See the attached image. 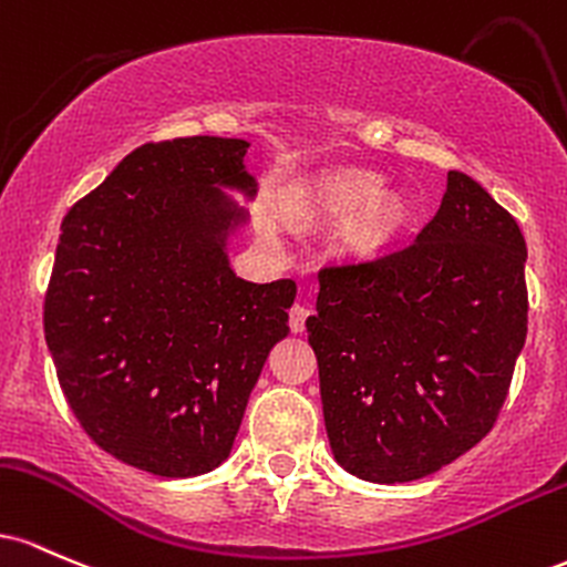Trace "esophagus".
I'll use <instances>...</instances> for the list:
<instances>
[{
    "label": "esophagus",
    "instance_id": "34e87169",
    "mask_svg": "<svg viewBox=\"0 0 567 567\" xmlns=\"http://www.w3.org/2000/svg\"><path fill=\"white\" fill-rule=\"evenodd\" d=\"M310 316V308H305V305H291L289 310V329L295 334H300L305 329V321H308Z\"/></svg>",
    "mask_w": 567,
    "mask_h": 567
}]
</instances>
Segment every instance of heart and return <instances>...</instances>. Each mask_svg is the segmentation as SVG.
<instances>
[{
	"label": "heart",
	"mask_w": 567,
	"mask_h": 567,
	"mask_svg": "<svg viewBox=\"0 0 567 567\" xmlns=\"http://www.w3.org/2000/svg\"><path fill=\"white\" fill-rule=\"evenodd\" d=\"M372 189L374 182L367 176H340L310 198V206L327 216H340L354 208L342 221L340 240L359 257L385 249L404 221V206L399 198L388 193L372 195ZM267 233H272V227H267Z\"/></svg>",
	"instance_id": "heart-1"
}]
</instances>
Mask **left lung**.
<instances>
[{
  "mask_svg": "<svg viewBox=\"0 0 567 567\" xmlns=\"http://www.w3.org/2000/svg\"><path fill=\"white\" fill-rule=\"evenodd\" d=\"M525 259L517 219L450 171L412 244L318 270V313L305 327L342 468L412 482L489 434L525 346Z\"/></svg>",
  "mask_w": 567,
  "mask_h": 567,
  "instance_id": "left-lung-1",
  "label": "left lung"
}]
</instances>
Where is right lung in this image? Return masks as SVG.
I'll return each instance as SVG.
<instances>
[{
    "instance_id": "right-lung-1",
    "label": "right lung",
    "mask_w": 567,
    "mask_h": 567,
    "mask_svg": "<svg viewBox=\"0 0 567 567\" xmlns=\"http://www.w3.org/2000/svg\"><path fill=\"white\" fill-rule=\"evenodd\" d=\"M246 150L219 136L150 142L63 216L44 340L82 431L142 472L219 466L289 332L295 281H244L225 254L240 212L216 184L254 187Z\"/></svg>"
}]
</instances>
